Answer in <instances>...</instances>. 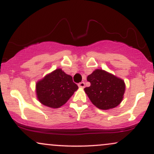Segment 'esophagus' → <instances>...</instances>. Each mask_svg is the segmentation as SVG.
I'll return each mask as SVG.
<instances>
[{
  "label": "esophagus",
  "mask_w": 154,
  "mask_h": 154,
  "mask_svg": "<svg viewBox=\"0 0 154 154\" xmlns=\"http://www.w3.org/2000/svg\"><path fill=\"white\" fill-rule=\"evenodd\" d=\"M78 86H79V88H84L85 86V85L84 82H81L78 84Z\"/></svg>",
  "instance_id": "esophagus-1"
}]
</instances>
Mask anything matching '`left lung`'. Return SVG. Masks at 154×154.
Listing matches in <instances>:
<instances>
[{
  "label": "left lung",
  "mask_w": 154,
  "mask_h": 154,
  "mask_svg": "<svg viewBox=\"0 0 154 154\" xmlns=\"http://www.w3.org/2000/svg\"><path fill=\"white\" fill-rule=\"evenodd\" d=\"M87 80L91 82V86L85 88V92L98 109H113L122 100L125 84L122 79L104 70L95 69L88 76Z\"/></svg>",
  "instance_id": "left-lung-1"
}]
</instances>
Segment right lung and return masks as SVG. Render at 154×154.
Returning <instances> with one entry per match:
<instances>
[{
    "label": "right lung",
    "instance_id": "obj_1",
    "mask_svg": "<svg viewBox=\"0 0 154 154\" xmlns=\"http://www.w3.org/2000/svg\"><path fill=\"white\" fill-rule=\"evenodd\" d=\"M78 89L72 76L61 69H56L36 84V93L39 101L48 107H61Z\"/></svg>",
    "mask_w": 154,
    "mask_h": 154
}]
</instances>
